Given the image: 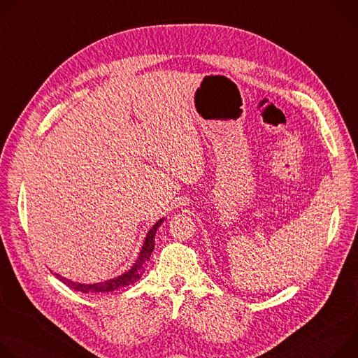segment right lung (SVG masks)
Returning a JSON list of instances; mask_svg holds the SVG:
<instances>
[{"mask_svg": "<svg viewBox=\"0 0 358 358\" xmlns=\"http://www.w3.org/2000/svg\"><path fill=\"white\" fill-rule=\"evenodd\" d=\"M162 221L164 220H159L155 222V225L152 227V229L148 231L147 237H145V241L141 247V251H140V255H138V259L137 263L133 266V268L127 271L125 274L114 278V280H108V281H104V282H99V284H80V282H73V281H69L66 278H62L59 275V280L67 284L69 287L77 289V291H81V292H110V291H115V289H120L122 287H128L131 285L133 282H136L137 280L141 278L143 273H144V266L145 263L150 259L151 257V252L154 250V238H155V233L158 230V227L162 224Z\"/></svg>", "mask_w": 358, "mask_h": 358, "instance_id": "1", "label": "right lung"}]
</instances>
